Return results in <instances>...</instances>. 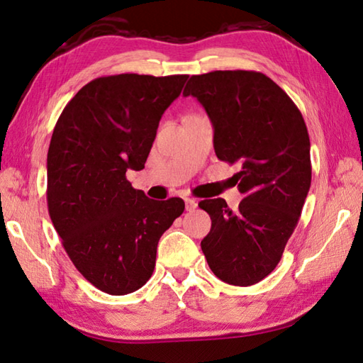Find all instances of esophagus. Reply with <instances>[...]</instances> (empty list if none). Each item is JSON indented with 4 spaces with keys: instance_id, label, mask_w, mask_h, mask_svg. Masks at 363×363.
<instances>
[{
    "instance_id": "34e87169",
    "label": "esophagus",
    "mask_w": 363,
    "mask_h": 363,
    "mask_svg": "<svg viewBox=\"0 0 363 363\" xmlns=\"http://www.w3.org/2000/svg\"><path fill=\"white\" fill-rule=\"evenodd\" d=\"M198 207V201L196 199H194V198H186V209L189 211V212H194L195 209Z\"/></svg>"
}]
</instances>
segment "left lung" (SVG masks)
I'll return each instance as SVG.
<instances>
[{
	"label": "left lung",
	"mask_w": 363,
	"mask_h": 363,
	"mask_svg": "<svg viewBox=\"0 0 363 363\" xmlns=\"http://www.w3.org/2000/svg\"><path fill=\"white\" fill-rule=\"evenodd\" d=\"M184 95L203 104L213 148L245 195L238 211L223 198L204 199L211 233L201 250L213 274L240 287L257 284L279 264L312 181L311 140L291 98L260 72L217 70L191 76Z\"/></svg>",
	"instance_id": "8db88e82"
}]
</instances>
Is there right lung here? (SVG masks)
Segmentation results:
<instances>
[{"label":"right lung","mask_w":363,"mask_h":363,"mask_svg":"<svg viewBox=\"0 0 363 363\" xmlns=\"http://www.w3.org/2000/svg\"><path fill=\"white\" fill-rule=\"evenodd\" d=\"M187 74L123 73L86 84L64 107L46 159V203L76 269L109 295L150 279L162 234L184 201H154L126 179L143 169L162 113Z\"/></svg>","instance_id":"1"}]
</instances>
